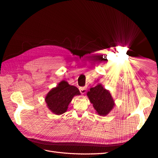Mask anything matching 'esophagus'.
Instances as JSON below:
<instances>
[{"mask_svg": "<svg viewBox=\"0 0 158 158\" xmlns=\"http://www.w3.org/2000/svg\"><path fill=\"white\" fill-rule=\"evenodd\" d=\"M80 92L82 94H84L86 93V88L85 87H81L80 88Z\"/></svg>", "mask_w": 158, "mask_h": 158, "instance_id": "34e87169", "label": "esophagus"}]
</instances>
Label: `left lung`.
I'll list each match as a JSON object with an SVG mask.
<instances>
[{
    "mask_svg": "<svg viewBox=\"0 0 158 158\" xmlns=\"http://www.w3.org/2000/svg\"><path fill=\"white\" fill-rule=\"evenodd\" d=\"M87 96L94 109L100 116H106L112 111L115 103L109 90L104 88L102 84L91 88Z\"/></svg>",
    "mask_w": 158,
    "mask_h": 158,
    "instance_id": "left-lung-1",
    "label": "left lung"
}]
</instances>
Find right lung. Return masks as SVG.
Wrapping results in <instances>:
<instances>
[{
    "instance_id": "1",
    "label": "right lung",
    "mask_w": 158,
    "mask_h": 158,
    "mask_svg": "<svg viewBox=\"0 0 158 158\" xmlns=\"http://www.w3.org/2000/svg\"><path fill=\"white\" fill-rule=\"evenodd\" d=\"M81 94L79 89L71 85L65 80H62L55 88H52L46 95L45 101L50 111L57 115L63 114L73 98Z\"/></svg>"
}]
</instances>
